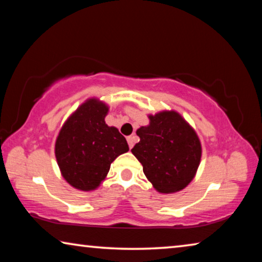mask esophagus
I'll return each instance as SVG.
<instances>
[{
  "mask_svg": "<svg viewBox=\"0 0 262 262\" xmlns=\"http://www.w3.org/2000/svg\"><path fill=\"white\" fill-rule=\"evenodd\" d=\"M127 142H128V145H129V148L132 149L134 147L135 142H136V137L135 136H128L127 137Z\"/></svg>",
  "mask_w": 262,
  "mask_h": 262,
  "instance_id": "esophagus-1",
  "label": "esophagus"
}]
</instances>
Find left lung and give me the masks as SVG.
<instances>
[{
  "mask_svg": "<svg viewBox=\"0 0 262 262\" xmlns=\"http://www.w3.org/2000/svg\"><path fill=\"white\" fill-rule=\"evenodd\" d=\"M149 126L136 130L140 142L132 152L155 189L164 194L179 192L196 173L201 159L200 140L174 111L149 115Z\"/></svg>",
  "mask_w": 262,
  "mask_h": 262,
  "instance_id": "obj_1",
  "label": "left lung"
}]
</instances>
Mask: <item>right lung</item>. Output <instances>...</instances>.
Masks as SVG:
<instances>
[{
  "label": "right lung",
  "instance_id": "1",
  "mask_svg": "<svg viewBox=\"0 0 262 262\" xmlns=\"http://www.w3.org/2000/svg\"><path fill=\"white\" fill-rule=\"evenodd\" d=\"M108 107L89 99L62 126L55 143V156L63 178L81 190L96 189L107 176L111 164L127 152L125 136L105 123Z\"/></svg>",
  "mask_w": 262,
  "mask_h": 262
}]
</instances>
